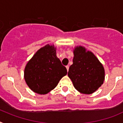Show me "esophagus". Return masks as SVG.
Returning <instances> with one entry per match:
<instances>
[{"mask_svg":"<svg viewBox=\"0 0 123 123\" xmlns=\"http://www.w3.org/2000/svg\"><path fill=\"white\" fill-rule=\"evenodd\" d=\"M66 69H67V70H68V71H69V66H66Z\"/></svg>","mask_w":123,"mask_h":123,"instance_id":"34e87169","label":"esophagus"}]
</instances>
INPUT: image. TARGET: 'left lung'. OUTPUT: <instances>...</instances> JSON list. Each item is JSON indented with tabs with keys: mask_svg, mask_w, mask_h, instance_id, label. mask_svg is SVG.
Masks as SVG:
<instances>
[{
	"mask_svg": "<svg viewBox=\"0 0 123 123\" xmlns=\"http://www.w3.org/2000/svg\"><path fill=\"white\" fill-rule=\"evenodd\" d=\"M73 53V64L69 68L68 76L80 93H93L105 80L103 65L95 55L85 47L76 46Z\"/></svg>",
	"mask_w": 123,
	"mask_h": 123,
	"instance_id": "1",
	"label": "left lung"
}]
</instances>
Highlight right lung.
Segmentation results:
<instances>
[{
  "mask_svg": "<svg viewBox=\"0 0 123 123\" xmlns=\"http://www.w3.org/2000/svg\"><path fill=\"white\" fill-rule=\"evenodd\" d=\"M67 73L66 67L56 55V48L48 44L36 51L28 62L24 78L32 91L44 95L54 89Z\"/></svg>",
  "mask_w": 123,
  "mask_h": 123,
  "instance_id": "add662e5",
  "label": "right lung"
}]
</instances>
